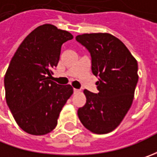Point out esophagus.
<instances>
[{
    "label": "esophagus",
    "mask_w": 157,
    "mask_h": 157,
    "mask_svg": "<svg viewBox=\"0 0 157 157\" xmlns=\"http://www.w3.org/2000/svg\"><path fill=\"white\" fill-rule=\"evenodd\" d=\"M79 92H80V90H79V89H76V88L73 89V93H74V94H78Z\"/></svg>",
    "instance_id": "34e87169"
}]
</instances>
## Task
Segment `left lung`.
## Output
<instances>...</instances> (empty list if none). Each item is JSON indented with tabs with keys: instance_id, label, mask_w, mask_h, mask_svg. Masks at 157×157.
Segmentation results:
<instances>
[{
	"instance_id": "1",
	"label": "left lung",
	"mask_w": 157,
	"mask_h": 157,
	"mask_svg": "<svg viewBox=\"0 0 157 157\" xmlns=\"http://www.w3.org/2000/svg\"><path fill=\"white\" fill-rule=\"evenodd\" d=\"M77 42L91 55L92 71L98 77V94L84 90L86 103L78 110L85 128L94 134H107L123 120L134 100L138 64L123 43L111 34H83Z\"/></svg>"
}]
</instances>
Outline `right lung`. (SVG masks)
I'll return each instance as SVG.
<instances>
[{"mask_svg": "<svg viewBox=\"0 0 157 157\" xmlns=\"http://www.w3.org/2000/svg\"><path fill=\"white\" fill-rule=\"evenodd\" d=\"M73 38L52 24L35 29L12 57L4 78L6 101L16 123L33 136L56 128L63 106L73 93L70 85L52 81L61 46Z\"/></svg>", "mask_w": 157, "mask_h": 157, "instance_id": "right-lung-1", "label": "right lung"}]
</instances>
